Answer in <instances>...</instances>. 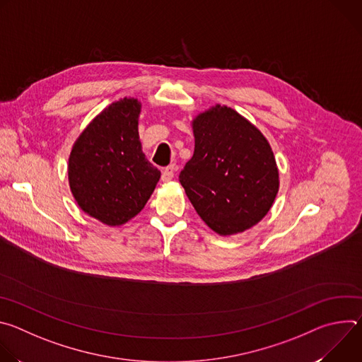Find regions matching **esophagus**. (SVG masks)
I'll use <instances>...</instances> for the list:
<instances>
[{
    "label": "esophagus",
    "mask_w": 362,
    "mask_h": 362,
    "mask_svg": "<svg viewBox=\"0 0 362 362\" xmlns=\"http://www.w3.org/2000/svg\"><path fill=\"white\" fill-rule=\"evenodd\" d=\"M175 177V166H168L162 172V180L163 182H170Z\"/></svg>",
    "instance_id": "esophagus-1"
}]
</instances>
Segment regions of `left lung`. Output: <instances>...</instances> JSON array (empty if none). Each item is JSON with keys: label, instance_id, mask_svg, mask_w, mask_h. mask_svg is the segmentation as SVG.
I'll return each instance as SVG.
<instances>
[{"label": "left lung", "instance_id": "1", "mask_svg": "<svg viewBox=\"0 0 362 362\" xmlns=\"http://www.w3.org/2000/svg\"><path fill=\"white\" fill-rule=\"evenodd\" d=\"M194 153L179 180L202 221L222 236L269 212L279 189L274 151L250 122L216 105L193 122Z\"/></svg>", "mask_w": 362, "mask_h": 362}]
</instances>
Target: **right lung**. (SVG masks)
<instances>
[{
	"mask_svg": "<svg viewBox=\"0 0 362 362\" xmlns=\"http://www.w3.org/2000/svg\"><path fill=\"white\" fill-rule=\"evenodd\" d=\"M136 98L112 103L84 129L69 159V182L80 208L109 226L134 218L160 179L141 151Z\"/></svg>",
	"mask_w": 362,
	"mask_h": 362,
	"instance_id": "add662e5",
	"label": "right lung"
}]
</instances>
